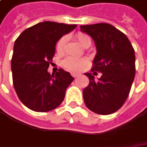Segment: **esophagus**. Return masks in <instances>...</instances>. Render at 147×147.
<instances>
[{
    "mask_svg": "<svg viewBox=\"0 0 147 147\" xmlns=\"http://www.w3.org/2000/svg\"><path fill=\"white\" fill-rule=\"evenodd\" d=\"M71 74H72V76L74 77V78H76L78 75V74H76V73H71Z\"/></svg>",
    "mask_w": 147,
    "mask_h": 147,
    "instance_id": "obj_1",
    "label": "esophagus"
}]
</instances>
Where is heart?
<instances>
[{"instance_id": "1", "label": "heart", "mask_w": 147, "mask_h": 147, "mask_svg": "<svg viewBox=\"0 0 147 147\" xmlns=\"http://www.w3.org/2000/svg\"><path fill=\"white\" fill-rule=\"evenodd\" d=\"M77 39L79 42V43L85 47H89L91 45V38L87 34L84 33H78L77 34ZM67 41V37H62L56 43L55 46V50L58 54H61L64 52L65 50V44ZM88 59L85 58H78V57H74V56H69L66 59L63 60L62 65L63 67L70 71H78L80 70L84 65L87 64Z\"/></svg>"}]
</instances>
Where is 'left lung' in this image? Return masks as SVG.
I'll return each instance as SVG.
<instances>
[{"instance_id": "obj_1", "label": "left lung", "mask_w": 147, "mask_h": 147, "mask_svg": "<svg viewBox=\"0 0 147 147\" xmlns=\"http://www.w3.org/2000/svg\"><path fill=\"white\" fill-rule=\"evenodd\" d=\"M80 30L90 35L96 47L91 71L102 74L98 80L91 73L84 74L90 80L82 91L85 105L98 115L115 113L127 100L134 80V49L127 36L109 24L81 25Z\"/></svg>"}]
</instances>
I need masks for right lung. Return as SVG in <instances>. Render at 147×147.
<instances>
[{
    "label": "right lung",
    "mask_w": 147,
    "mask_h": 147,
    "mask_svg": "<svg viewBox=\"0 0 147 147\" xmlns=\"http://www.w3.org/2000/svg\"><path fill=\"white\" fill-rule=\"evenodd\" d=\"M76 27L46 21L25 29L16 39L11 59L13 84L19 99L28 109L47 112L64 100L74 78L63 69L54 74L47 69L56 42Z\"/></svg>",
    "instance_id": "obj_1"
}]
</instances>
